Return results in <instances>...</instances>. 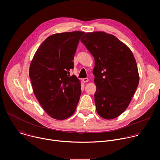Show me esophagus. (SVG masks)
Segmentation results:
<instances>
[{
	"label": "esophagus",
	"mask_w": 160,
	"mask_h": 160,
	"mask_svg": "<svg viewBox=\"0 0 160 160\" xmlns=\"http://www.w3.org/2000/svg\"><path fill=\"white\" fill-rule=\"evenodd\" d=\"M82 82H84V83H85V82H88V78H82Z\"/></svg>",
	"instance_id": "obj_1"
}]
</instances>
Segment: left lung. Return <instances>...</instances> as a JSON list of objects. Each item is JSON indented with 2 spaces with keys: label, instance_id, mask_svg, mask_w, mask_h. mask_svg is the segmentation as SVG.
<instances>
[{
  "label": "left lung",
  "instance_id": "obj_1",
  "mask_svg": "<svg viewBox=\"0 0 160 160\" xmlns=\"http://www.w3.org/2000/svg\"><path fill=\"white\" fill-rule=\"evenodd\" d=\"M94 58V101L102 118L113 119L125 111L138 87L135 58L125 44L103 32L85 33L81 38Z\"/></svg>",
  "mask_w": 160,
  "mask_h": 160
}]
</instances>
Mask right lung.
<instances>
[{"mask_svg":"<svg viewBox=\"0 0 160 160\" xmlns=\"http://www.w3.org/2000/svg\"><path fill=\"white\" fill-rule=\"evenodd\" d=\"M84 32L52 35L40 45L32 61L29 75L33 92L49 116L59 120L75 112L81 95L79 79L71 76L74 56Z\"/></svg>","mask_w":160,"mask_h":160,"instance_id":"right-lung-1","label":"right lung"}]
</instances>
